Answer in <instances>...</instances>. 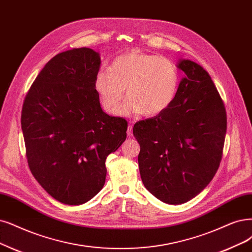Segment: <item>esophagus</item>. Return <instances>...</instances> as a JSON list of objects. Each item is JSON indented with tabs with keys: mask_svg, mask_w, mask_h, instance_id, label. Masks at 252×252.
<instances>
[{
	"mask_svg": "<svg viewBox=\"0 0 252 252\" xmlns=\"http://www.w3.org/2000/svg\"><path fill=\"white\" fill-rule=\"evenodd\" d=\"M126 134H127L128 137H132V136H133V126H132V125H129V126H127Z\"/></svg>",
	"mask_w": 252,
	"mask_h": 252,
	"instance_id": "1",
	"label": "esophagus"
}]
</instances>
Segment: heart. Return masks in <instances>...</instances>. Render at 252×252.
Listing matches in <instances>:
<instances>
[{
  "label": "heart",
  "mask_w": 252,
  "mask_h": 252,
  "mask_svg": "<svg viewBox=\"0 0 252 252\" xmlns=\"http://www.w3.org/2000/svg\"><path fill=\"white\" fill-rule=\"evenodd\" d=\"M180 72L168 58L133 50L119 55L94 78V88L102 108L109 114L120 111L125 88L126 114L140 113L150 117L160 114L175 98Z\"/></svg>",
  "instance_id": "obj_1"
}]
</instances>
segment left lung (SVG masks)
I'll return each mask as SVG.
<instances>
[{"instance_id":"1","label":"left lung","mask_w":252,"mask_h":252,"mask_svg":"<svg viewBox=\"0 0 252 252\" xmlns=\"http://www.w3.org/2000/svg\"><path fill=\"white\" fill-rule=\"evenodd\" d=\"M179 67L186 76L172 104L133 128L145 188L169 204L187 202L213 180L227 126L224 102L210 74L190 60H182Z\"/></svg>"}]
</instances>
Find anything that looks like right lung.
Wrapping results in <instances>:
<instances>
[{
	"label": "right lung",
	"instance_id": "right-lung-1",
	"mask_svg": "<svg viewBox=\"0 0 252 252\" xmlns=\"http://www.w3.org/2000/svg\"><path fill=\"white\" fill-rule=\"evenodd\" d=\"M98 53L73 49L53 57L24 99L21 124L28 165L53 198L78 206L104 187L108 155L126 138L127 121L100 108Z\"/></svg>",
	"mask_w": 252,
	"mask_h": 252
}]
</instances>
